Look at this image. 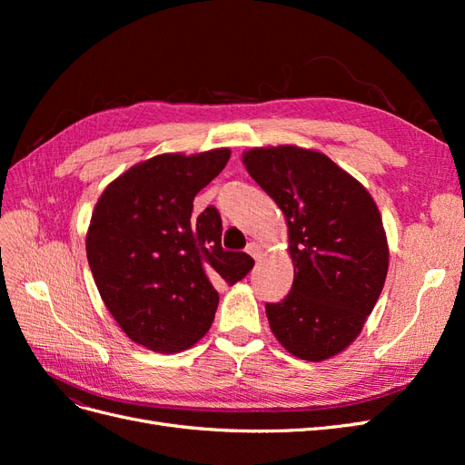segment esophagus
Returning a JSON list of instances; mask_svg holds the SVG:
<instances>
[{"mask_svg": "<svg viewBox=\"0 0 465 465\" xmlns=\"http://www.w3.org/2000/svg\"><path fill=\"white\" fill-rule=\"evenodd\" d=\"M246 252H248V254H250L252 258H254V260H258V258L262 256V252H260V246H258L256 242H250V244L246 246Z\"/></svg>", "mask_w": 465, "mask_h": 465, "instance_id": "esophagus-1", "label": "esophagus"}]
</instances>
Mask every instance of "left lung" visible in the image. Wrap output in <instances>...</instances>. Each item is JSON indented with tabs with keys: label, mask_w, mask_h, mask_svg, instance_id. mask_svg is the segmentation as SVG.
I'll return each mask as SVG.
<instances>
[{
	"label": "left lung",
	"mask_w": 465,
	"mask_h": 465,
	"mask_svg": "<svg viewBox=\"0 0 465 465\" xmlns=\"http://www.w3.org/2000/svg\"><path fill=\"white\" fill-rule=\"evenodd\" d=\"M248 174L283 211L292 287L267 302L273 335L289 353L323 361L343 351L382 292L388 244L371 193L326 154L292 145L250 149Z\"/></svg>",
	"instance_id": "obj_1"
}]
</instances>
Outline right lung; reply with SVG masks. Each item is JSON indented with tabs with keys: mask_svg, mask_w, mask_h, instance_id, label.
<instances>
[{
	"mask_svg": "<svg viewBox=\"0 0 465 465\" xmlns=\"http://www.w3.org/2000/svg\"><path fill=\"white\" fill-rule=\"evenodd\" d=\"M229 157V149L159 154L112 182L94 207L87 260L98 292L125 335L157 353L200 341L219 304L213 285H234L254 265L221 246L213 205L192 217L195 193Z\"/></svg>",
	"mask_w": 465,
	"mask_h": 465,
	"instance_id": "add662e5",
	"label": "right lung"
}]
</instances>
